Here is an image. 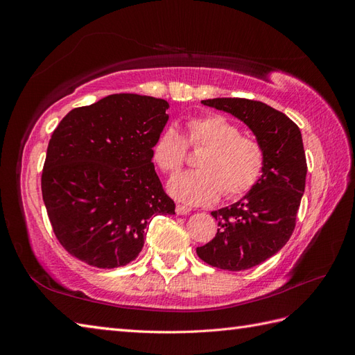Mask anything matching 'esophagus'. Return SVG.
<instances>
[{"instance_id":"34e87169","label":"esophagus","mask_w":355,"mask_h":355,"mask_svg":"<svg viewBox=\"0 0 355 355\" xmlns=\"http://www.w3.org/2000/svg\"><path fill=\"white\" fill-rule=\"evenodd\" d=\"M191 211V209L188 206H182V204H178L176 206V213L178 214H188Z\"/></svg>"}]
</instances>
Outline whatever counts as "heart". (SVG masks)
<instances>
[{
	"instance_id": "obj_1",
	"label": "heart",
	"mask_w": 355,
	"mask_h": 355,
	"mask_svg": "<svg viewBox=\"0 0 355 355\" xmlns=\"http://www.w3.org/2000/svg\"><path fill=\"white\" fill-rule=\"evenodd\" d=\"M187 145L204 148L197 159L200 170L187 171L168 182V192L188 204H210L222 191L227 198H240L259 182L265 168V149L256 137L222 114L194 116L185 125V139L167 125L153 145V161L167 175L185 163Z\"/></svg>"
}]
</instances>
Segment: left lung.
<instances>
[{
	"instance_id": "obj_1",
	"label": "left lung",
	"mask_w": 355,
	"mask_h": 355,
	"mask_svg": "<svg viewBox=\"0 0 355 355\" xmlns=\"http://www.w3.org/2000/svg\"><path fill=\"white\" fill-rule=\"evenodd\" d=\"M201 103L237 116L265 149L259 182L230 207L211 211L218 232L197 247L200 259L211 266L249 270L270 259L293 234L306 178L302 135L286 114L262 102L216 98Z\"/></svg>"
}]
</instances>
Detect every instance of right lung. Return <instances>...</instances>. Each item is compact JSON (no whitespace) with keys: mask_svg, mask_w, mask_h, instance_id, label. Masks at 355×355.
<instances>
[{"mask_svg":"<svg viewBox=\"0 0 355 355\" xmlns=\"http://www.w3.org/2000/svg\"><path fill=\"white\" fill-rule=\"evenodd\" d=\"M164 99L110 94L68 112L53 132L41 191L56 239L77 259L118 268L141 253L148 223L175 214L153 163Z\"/></svg>","mask_w":355,"mask_h":355,"instance_id":"1","label":"right lung"}]
</instances>
